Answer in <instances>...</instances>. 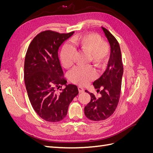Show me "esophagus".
Masks as SVG:
<instances>
[{
  "instance_id": "1",
  "label": "esophagus",
  "mask_w": 153,
  "mask_h": 153,
  "mask_svg": "<svg viewBox=\"0 0 153 153\" xmlns=\"http://www.w3.org/2000/svg\"><path fill=\"white\" fill-rule=\"evenodd\" d=\"M78 91H79L80 93H82V92H84V89L83 87L79 86L78 87Z\"/></svg>"
}]
</instances>
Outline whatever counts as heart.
<instances>
[{
	"instance_id": "b5f03b06",
	"label": "heart",
	"mask_w": 153,
	"mask_h": 153,
	"mask_svg": "<svg viewBox=\"0 0 153 153\" xmlns=\"http://www.w3.org/2000/svg\"><path fill=\"white\" fill-rule=\"evenodd\" d=\"M75 50L89 53L90 61L98 69L105 67L110 54L108 45L101 37L96 33H87L74 37L71 45H65L60 53V60L65 68H71L74 64ZM96 76L94 69L91 66H78L69 73L71 82L80 85H85Z\"/></svg>"
}]
</instances>
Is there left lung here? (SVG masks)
I'll return each instance as SVG.
<instances>
[{"instance_id": "8db88e82", "label": "left lung", "mask_w": 153, "mask_h": 153, "mask_svg": "<svg viewBox=\"0 0 153 153\" xmlns=\"http://www.w3.org/2000/svg\"><path fill=\"white\" fill-rule=\"evenodd\" d=\"M102 29L110 45V56L105 71L93 85L101 94L96 98L94 94L88 92L91 101L84 108L85 116L94 121L105 120L112 115L116 109L121 95L123 64L120 46L116 38L104 27ZM101 88L102 90L99 91Z\"/></svg>"}]
</instances>
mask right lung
Returning a JSON list of instances; mask_svg holds the SVG:
<instances>
[{
  "instance_id": "add662e5",
  "label": "right lung",
  "mask_w": 153,
  "mask_h": 153,
  "mask_svg": "<svg viewBox=\"0 0 153 153\" xmlns=\"http://www.w3.org/2000/svg\"><path fill=\"white\" fill-rule=\"evenodd\" d=\"M52 30L40 32L30 43L25 58L24 80L32 108L48 122H58L66 116L69 105L78 94L76 85L66 84L58 57L64 41L73 34Z\"/></svg>"
}]
</instances>
